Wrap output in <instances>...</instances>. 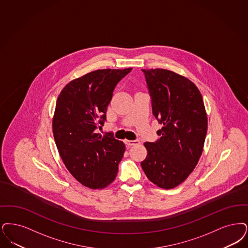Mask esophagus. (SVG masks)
Returning <instances> with one entry per match:
<instances>
[{
	"instance_id": "1",
	"label": "esophagus",
	"mask_w": 248,
	"mask_h": 248,
	"mask_svg": "<svg viewBox=\"0 0 248 248\" xmlns=\"http://www.w3.org/2000/svg\"><path fill=\"white\" fill-rule=\"evenodd\" d=\"M124 143H125V145H127V146H136V145H139V140L138 139H136V140H127V139H125L124 140Z\"/></svg>"
}]
</instances>
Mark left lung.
Listing matches in <instances>:
<instances>
[{
	"mask_svg": "<svg viewBox=\"0 0 248 248\" xmlns=\"http://www.w3.org/2000/svg\"><path fill=\"white\" fill-rule=\"evenodd\" d=\"M152 111L163 124L159 139L146 142V159L141 162L147 177L160 188L182 184L194 170L202 154L208 117L202 95L188 78L166 69L142 70Z\"/></svg>",
	"mask_w": 248,
	"mask_h": 248,
	"instance_id": "8db88e82",
	"label": "left lung"
}]
</instances>
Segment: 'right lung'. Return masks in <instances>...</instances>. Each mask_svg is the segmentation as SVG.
<instances>
[{"instance_id": "1", "label": "right lung", "mask_w": 248, "mask_h": 248, "mask_svg": "<svg viewBox=\"0 0 248 248\" xmlns=\"http://www.w3.org/2000/svg\"><path fill=\"white\" fill-rule=\"evenodd\" d=\"M132 68L96 70L72 80L60 93L52 132L60 156L70 173L90 189L109 186L118 172L124 144L112 133L101 136L107 107L120 80Z\"/></svg>"}]
</instances>
